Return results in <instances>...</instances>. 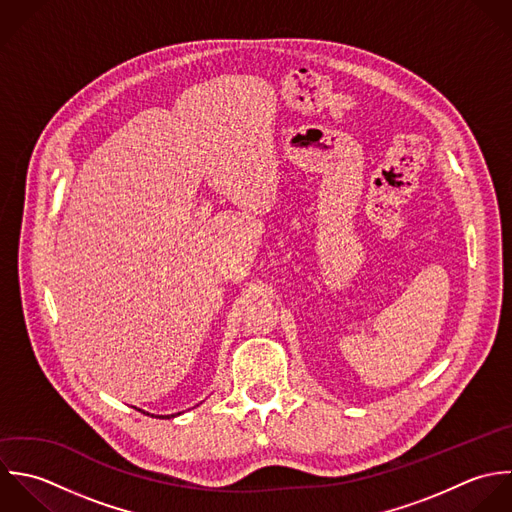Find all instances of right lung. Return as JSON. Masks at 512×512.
<instances>
[{
  "mask_svg": "<svg viewBox=\"0 0 512 512\" xmlns=\"http://www.w3.org/2000/svg\"><path fill=\"white\" fill-rule=\"evenodd\" d=\"M145 415H149V413H145ZM159 419H169V417H159Z\"/></svg>",
  "mask_w": 512,
  "mask_h": 512,
  "instance_id": "1",
  "label": "right lung"
}]
</instances>
